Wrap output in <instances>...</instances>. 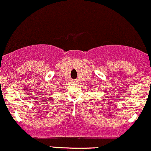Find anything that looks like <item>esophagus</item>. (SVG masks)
<instances>
[{"instance_id":"34e87169","label":"esophagus","mask_w":151,"mask_h":151,"mask_svg":"<svg viewBox=\"0 0 151 151\" xmlns=\"http://www.w3.org/2000/svg\"><path fill=\"white\" fill-rule=\"evenodd\" d=\"M72 82H73V83H77V80H72Z\"/></svg>"}]
</instances>
